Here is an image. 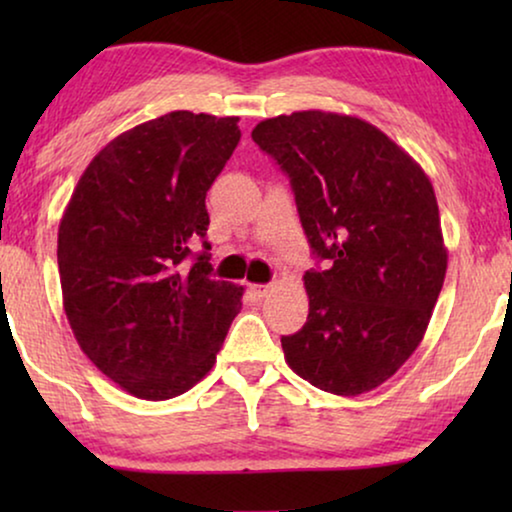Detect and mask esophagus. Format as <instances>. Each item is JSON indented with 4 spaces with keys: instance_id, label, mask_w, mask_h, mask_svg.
<instances>
[{
    "instance_id": "obj_1",
    "label": "esophagus",
    "mask_w": 512,
    "mask_h": 512,
    "mask_svg": "<svg viewBox=\"0 0 512 512\" xmlns=\"http://www.w3.org/2000/svg\"><path fill=\"white\" fill-rule=\"evenodd\" d=\"M251 291H254V296L258 300H263L272 291V284H254V286H251Z\"/></svg>"
}]
</instances>
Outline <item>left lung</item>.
<instances>
[{
  "mask_svg": "<svg viewBox=\"0 0 512 512\" xmlns=\"http://www.w3.org/2000/svg\"><path fill=\"white\" fill-rule=\"evenodd\" d=\"M251 137L289 174L310 247L328 263L305 272L310 314L282 338L286 363L328 394L373 391L419 347L445 282L431 181L356 116L293 111Z\"/></svg>",
  "mask_w": 512,
  "mask_h": 512,
  "instance_id": "8db88e82",
  "label": "left lung"
}]
</instances>
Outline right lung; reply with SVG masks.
Segmentation results:
<instances>
[{
	"label": "right lung",
	"instance_id": "add662e5",
	"mask_svg": "<svg viewBox=\"0 0 512 512\" xmlns=\"http://www.w3.org/2000/svg\"><path fill=\"white\" fill-rule=\"evenodd\" d=\"M237 121L170 111L135 125L90 160L60 219L62 305L74 338L144 401L198 384L242 307V286L212 279L205 207L240 142Z\"/></svg>",
	"mask_w": 512,
	"mask_h": 512
}]
</instances>
